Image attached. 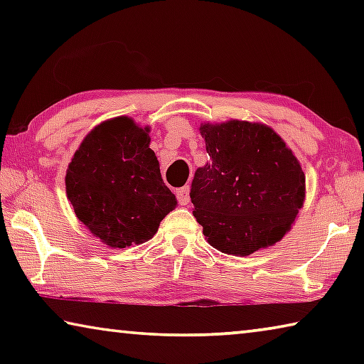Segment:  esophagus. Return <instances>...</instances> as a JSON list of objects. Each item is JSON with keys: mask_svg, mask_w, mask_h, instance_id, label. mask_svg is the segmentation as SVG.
<instances>
[{"mask_svg": "<svg viewBox=\"0 0 364 364\" xmlns=\"http://www.w3.org/2000/svg\"><path fill=\"white\" fill-rule=\"evenodd\" d=\"M176 197H178V202H180L181 205H188L189 204V186H183L181 189H178Z\"/></svg>", "mask_w": 364, "mask_h": 364, "instance_id": "1", "label": "esophagus"}]
</instances>
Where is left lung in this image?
<instances>
[{"mask_svg":"<svg viewBox=\"0 0 364 364\" xmlns=\"http://www.w3.org/2000/svg\"><path fill=\"white\" fill-rule=\"evenodd\" d=\"M199 132L210 159L196 170L189 197L207 242L236 257L279 242L306 193L292 149L260 122H204Z\"/></svg>","mask_w":364,"mask_h":364,"instance_id":"1","label":"left lung"}]
</instances>
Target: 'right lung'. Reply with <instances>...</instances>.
I'll list each match as a JSON object with an SVG mask.
<instances>
[{
    "mask_svg": "<svg viewBox=\"0 0 364 364\" xmlns=\"http://www.w3.org/2000/svg\"><path fill=\"white\" fill-rule=\"evenodd\" d=\"M149 133L127 115L104 120L67 167L65 193L77 218L112 249L147 242L178 205L160 176Z\"/></svg>",
    "mask_w": 364,
    "mask_h": 364,
    "instance_id": "obj_1",
    "label": "right lung"
}]
</instances>
